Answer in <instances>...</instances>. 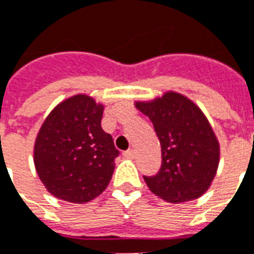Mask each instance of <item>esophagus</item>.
Here are the masks:
<instances>
[{
  "instance_id": "esophagus-1",
  "label": "esophagus",
  "mask_w": 254,
  "mask_h": 254,
  "mask_svg": "<svg viewBox=\"0 0 254 254\" xmlns=\"http://www.w3.org/2000/svg\"><path fill=\"white\" fill-rule=\"evenodd\" d=\"M123 155H125V158L127 159H133L135 158V151H133V149H128V151H126Z\"/></svg>"
}]
</instances>
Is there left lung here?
Segmentation results:
<instances>
[{
	"label": "left lung",
	"instance_id": "1",
	"mask_svg": "<svg viewBox=\"0 0 254 254\" xmlns=\"http://www.w3.org/2000/svg\"><path fill=\"white\" fill-rule=\"evenodd\" d=\"M149 118L162 145V168L144 176L149 190L174 204L190 201L211 187L220 162V144L200 107L176 91L135 102Z\"/></svg>",
	"mask_w": 254,
	"mask_h": 254
}]
</instances>
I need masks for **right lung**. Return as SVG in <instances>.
<instances>
[{
	"instance_id": "obj_1",
	"label": "right lung",
	"mask_w": 254,
	"mask_h": 254,
	"mask_svg": "<svg viewBox=\"0 0 254 254\" xmlns=\"http://www.w3.org/2000/svg\"><path fill=\"white\" fill-rule=\"evenodd\" d=\"M105 106L76 94L52 110L34 143V166L53 196L74 204L98 197L113 178L119 151L100 126Z\"/></svg>"
}]
</instances>
